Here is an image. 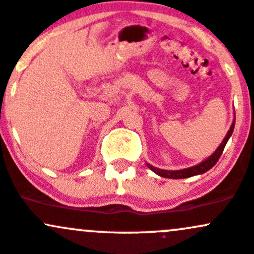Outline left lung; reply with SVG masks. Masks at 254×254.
Returning <instances> with one entry per match:
<instances>
[{
    "label": "left lung",
    "mask_w": 254,
    "mask_h": 254,
    "mask_svg": "<svg viewBox=\"0 0 254 254\" xmlns=\"http://www.w3.org/2000/svg\"><path fill=\"white\" fill-rule=\"evenodd\" d=\"M234 127H235V119L233 120V124H231V127H230V129H229V131L226 132L225 137H224V140L221 141V143H220V145H219V147L215 149L214 153L210 154V156L208 157L207 159H204L203 162L198 163V164H197V165H193V167L185 168V169H180V170H165V169H159V168L153 167V165L148 164V163H146V164H147V167L152 170V172H154L157 175L162 176V178L185 179V178H191V176H194V175L203 174V173L208 172V170H209V169H212V168L214 167L215 164H217L218 159L220 158L221 153H223L224 148H225L226 142H228V141H229L230 136L233 135Z\"/></svg>",
    "instance_id": "left-lung-1"
}]
</instances>
